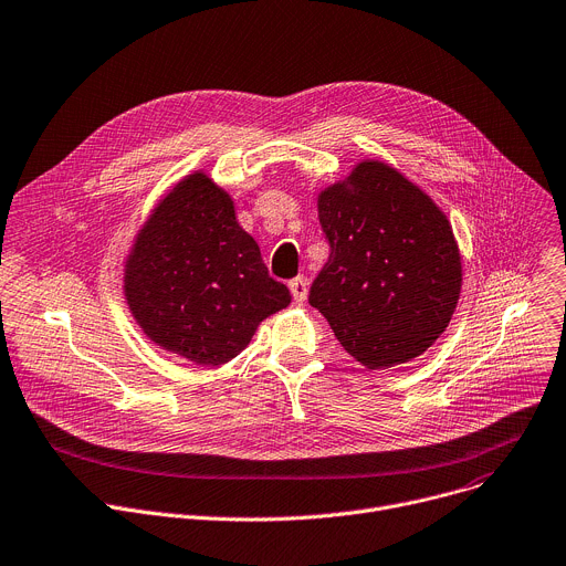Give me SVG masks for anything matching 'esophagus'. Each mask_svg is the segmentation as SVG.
Returning a JSON list of instances; mask_svg holds the SVG:
<instances>
[{"label": "esophagus", "instance_id": "esophagus-1", "mask_svg": "<svg viewBox=\"0 0 566 566\" xmlns=\"http://www.w3.org/2000/svg\"><path fill=\"white\" fill-rule=\"evenodd\" d=\"M289 289H291V295L297 304H302L306 300V293H310V282H306V277H295L289 282Z\"/></svg>", "mask_w": 566, "mask_h": 566}]
</instances>
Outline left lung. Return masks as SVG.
<instances>
[{
  "label": "left lung",
  "mask_w": 566,
  "mask_h": 566,
  "mask_svg": "<svg viewBox=\"0 0 566 566\" xmlns=\"http://www.w3.org/2000/svg\"><path fill=\"white\" fill-rule=\"evenodd\" d=\"M329 260L310 304L368 370L427 352L447 329L462 286L449 219L416 182L381 160H361L318 193Z\"/></svg>",
  "instance_id": "obj_1"
}]
</instances>
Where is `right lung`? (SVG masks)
I'll list each match as a JSON object with an SVG mask.
<instances>
[{
	"label": "right lung",
	"mask_w": 566,
	"mask_h": 566,
	"mask_svg": "<svg viewBox=\"0 0 566 566\" xmlns=\"http://www.w3.org/2000/svg\"><path fill=\"white\" fill-rule=\"evenodd\" d=\"M124 297L153 343L196 366L232 361L291 302L239 226L232 196L205 171L176 182L137 230Z\"/></svg>",
	"instance_id": "obj_1"
}]
</instances>
